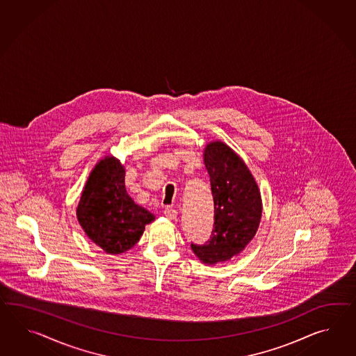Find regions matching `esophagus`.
<instances>
[{
	"label": "esophagus",
	"mask_w": 356,
	"mask_h": 356,
	"mask_svg": "<svg viewBox=\"0 0 356 356\" xmlns=\"http://www.w3.org/2000/svg\"><path fill=\"white\" fill-rule=\"evenodd\" d=\"M165 216L168 218V220H176V217H177V211L176 209H172V207H165Z\"/></svg>",
	"instance_id": "obj_1"
}]
</instances>
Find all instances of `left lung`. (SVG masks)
I'll return each mask as SVG.
<instances>
[{"label": "left lung", "instance_id": "left-lung-1", "mask_svg": "<svg viewBox=\"0 0 356 356\" xmlns=\"http://www.w3.org/2000/svg\"><path fill=\"white\" fill-rule=\"evenodd\" d=\"M215 206L212 236L207 244H191L206 265L232 260L244 251L260 226L262 200L248 165L225 143L209 141L203 150Z\"/></svg>", "mask_w": 356, "mask_h": 356}]
</instances>
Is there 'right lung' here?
I'll return each mask as SVG.
<instances>
[{
    "label": "right lung",
    "mask_w": 356,
    "mask_h": 356,
    "mask_svg": "<svg viewBox=\"0 0 356 356\" xmlns=\"http://www.w3.org/2000/svg\"><path fill=\"white\" fill-rule=\"evenodd\" d=\"M124 175L118 158H102L87 177L76 212L88 239L109 254L131 250L156 218L129 195Z\"/></svg>",
    "instance_id": "1"
}]
</instances>
